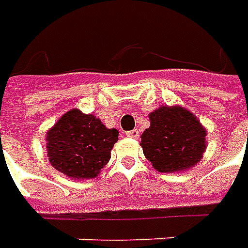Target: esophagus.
<instances>
[{
    "label": "esophagus",
    "instance_id": "esophagus-1",
    "mask_svg": "<svg viewBox=\"0 0 248 248\" xmlns=\"http://www.w3.org/2000/svg\"><path fill=\"white\" fill-rule=\"evenodd\" d=\"M126 136L129 137V138H138V137H140V131H138L137 129L130 130V131L126 133Z\"/></svg>",
    "mask_w": 248,
    "mask_h": 248
}]
</instances>
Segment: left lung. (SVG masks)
Masks as SVG:
<instances>
[{
	"mask_svg": "<svg viewBox=\"0 0 248 248\" xmlns=\"http://www.w3.org/2000/svg\"><path fill=\"white\" fill-rule=\"evenodd\" d=\"M150 126L141 136L145 157L162 173L190 169L207 149V130L184 107L161 106L149 114Z\"/></svg>",
	"mask_w": 248,
	"mask_h": 248,
	"instance_id": "1",
	"label": "left lung"
}]
</instances>
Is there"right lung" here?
Instances as JSON below:
<instances>
[{
  "label": "right lung",
  "instance_id": "1",
  "mask_svg": "<svg viewBox=\"0 0 248 248\" xmlns=\"http://www.w3.org/2000/svg\"><path fill=\"white\" fill-rule=\"evenodd\" d=\"M118 136V130L107 129L93 114L72 108L46 133L49 162L68 177L94 178L111 158Z\"/></svg>",
  "mask_w": 248,
  "mask_h": 248
}]
</instances>
